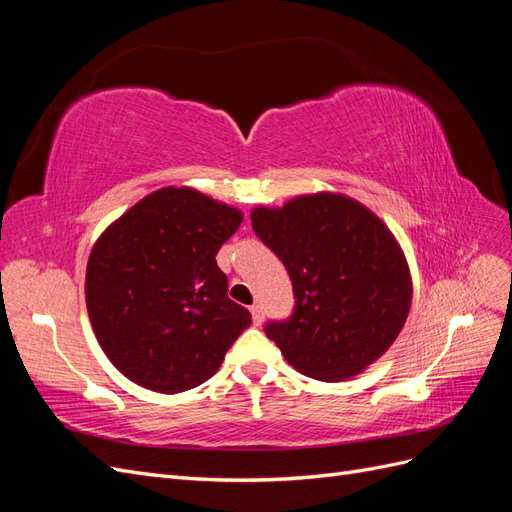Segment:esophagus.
<instances>
[{
	"label": "esophagus",
	"instance_id": "34e87169",
	"mask_svg": "<svg viewBox=\"0 0 512 512\" xmlns=\"http://www.w3.org/2000/svg\"><path fill=\"white\" fill-rule=\"evenodd\" d=\"M250 312H252V320H254V324L258 327V324H262V318H265V314H262V307H260V305H252V307H250Z\"/></svg>",
	"mask_w": 512,
	"mask_h": 512
}]
</instances>
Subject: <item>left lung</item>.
I'll return each instance as SVG.
<instances>
[{
  "label": "left lung",
  "instance_id": "obj_1",
  "mask_svg": "<svg viewBox=\"0 0 512 512\" xmlns=\"http://www.w3.org/2000/svg\"><path fill=\"white\" fill-rule=\"evenodd\" d=\"M252 228L284 262L294 309L265 333L301 374L339 382L361 374L395 342L412 280L393 232L356 200L320 192L282 209L256 207Z\"/></svg>",
  "mask_w": 512,
  "mask_h": 512
}]
</instances>
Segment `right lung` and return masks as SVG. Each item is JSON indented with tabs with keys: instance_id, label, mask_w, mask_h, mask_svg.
Instances as JSON below:
<instances>
[{
	"instance_id": "obj_1",
	"label": "right lung",
	"mask_w": 512,
	"mask_h": 512,
	"mask_svg": "<svg viewBox=\"0 0 512 512\" xmlns=\"http://www.w3.org/2000/svg\"><path fill=\"white\" fill-rule=\"evenodd\" d=\"M243 213L162 188L108 226L89 254L85 301L104 354L132 382L181 393L209 380L250 327L215 262Z\"/></svg>"
}]
</instances>
